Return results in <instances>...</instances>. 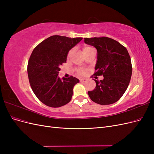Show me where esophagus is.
I'll list each match as a JSON object with an SVG mask.
<instances>
[{"label": "esophagus", "instance_id": "34e87169", "mask_svg": "<svg viewBox=\"0 0 154 154\" xmlns=\"http://www.w3.org/2000/svg\"><path fill=\"white\" fill-rule=\"evenodd\" d=\"M80 81L81 82H85L87 81V79L86 78H80Z\"/></svg>", "mask_w": 154, "mask_h": 154}]
</instances>
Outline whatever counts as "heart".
<instances>
[{
  "label": "heart",
  "instance_id": "b5f03b06",
  "mask_svg": "<svg viewBox=\"0 0 154 154\" xmlns=\"http://www.w3.org/2000/svg\"><path fill=\"white\" fill-rule=\"evenodd\" d=\"M91 49H93V48L90 47V46H85V47H83V53H85L88 50H90ZM72 51H73L72 50H71L69 51L68 53V57H70V56H71V54L72 53ZM76 71L79 75H83V74H84L85 73V70L83 69H78L76 70Z\"/></svg>",
  "mask_w": 154,
  "mask_h": 154
}]
</instances>
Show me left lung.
Instances as JSON below:
<instances>
[{
  "label": "left lung",
  "mask_w": 154,
  "mask_h": 154,
  "mask_svg": "<svg viewBox=\"0 0 154 154\" xmlns=\"http://www.w3.org/2000/svg\"><path fill=\"white\" fill-rule=\"evenodd\" d=\"M85 43L97 49V62L94 75H103L96 80V87L88 91L92 101L110 105L118 101L125 92L132 76V67L127 49L118 41L108 37L85 38Z\"/></svg>",
  "instance_id": "obj_1"
}]
</instances>
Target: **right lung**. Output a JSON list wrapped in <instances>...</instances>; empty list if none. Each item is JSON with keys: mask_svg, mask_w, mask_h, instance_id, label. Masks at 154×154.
<instances>
[{"mask_svg": "<svg viewBox=\"0 0 154 154\" xmlns=\"http://www.w3.org/2000/svg\"><path fill=\"white\" fill-rule=\"evenodd\" d=\"M82 40L53 35L32 51L27 64L29 81L36 96L45 105L57 108L71 101L73 87L80 80L72 76L60 79L58 75L69 51Z\"/></svg>", "mask_w": 154, "mask_h": 154, "instance_id": "1", "label": "right lung"}]
</instances>
